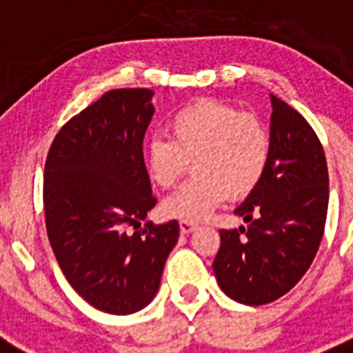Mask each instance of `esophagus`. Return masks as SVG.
<instances>
[{"label":"esophagus","instance_id":"34e87169","mask_svg":"<svg viewBox=\"0 0 353 353\" xmlns=\"http://www.w3.org/2000/svg\"><path fill=\"white\" fill-rule=\"evenodd\" d=\"M194 228L196 223H192V221H180V230H182V233H191Z\"/></svg>","mask_w":353,"mask_h":353}]
</instances>
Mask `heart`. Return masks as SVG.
Returning a JSON list of instances; mask_svg holds the SVG:
<instances>
[{"label":"heart","mask_w":353,"mask_h":353,"mask_svg":"<svg viewBox=\"0 0 353 353\" xmlns=\"http://www.w3.org/2000/svg\"><path fill=\"white\" fill-rule=\"evenodd\" d=\"M170 139H152L145 148L150 180L161 189L179 182L192 162L194 176L164 201V214L201 221L226 196L244 198L263 179L270 161V134L251 113L214 99L185 105L166 121Z\"/></svg>","instance_id":"obj_1"}]
</instances>
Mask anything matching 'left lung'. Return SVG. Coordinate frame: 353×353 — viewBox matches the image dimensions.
<instances>
[{"label":"left lung","instance_id":"left-lung-1","mask_svg":"<svg viewBox=\"0 0 353 353\" xmlns=\"http://www.w3.org/2000/svg\"><path fill=\"white\" fill-rule=\"evenodd\" d=\"M270 161L258 187L235 210L248 228L221 230L212 263L221 290L240 304L277 301L313 263L325 230L329 171L313 127L270 95Z\"/></svg>","mask_w":353,"mask_h":353}]
</instances>
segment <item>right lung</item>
<instances>
[{"label": "right lung", "mask_w": 353, "mask_h": 353, "mask_svg": "<svg viewBox=\"0 0 353 353\" xmlns=\"http://www.w3.org/2000/svg\"><path fill=\"white\" fill-rule=\"evenodd\" d=\"M152 97L148 88L104 93L61 127L46 159L51 248L72 288L104 313L145 307L179 240V221L141 228L157 203L143 159Z\"/></svg>", "instance_id": "1"}]
</instances>
